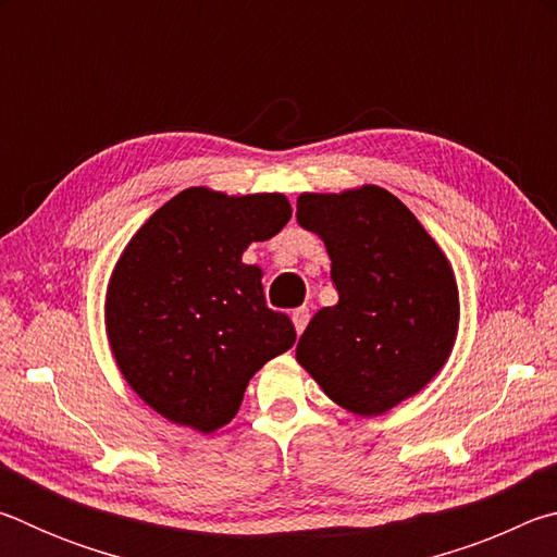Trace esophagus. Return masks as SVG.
<instances>
[{
    "mask_svg": "<svg viewBox=\"0 0 557 557\" xmlns=\"http://www.w3.org/2000/svg\"><path fill=\"white\" fill-rule=\"evenodd\" d=\"M309 309L307 307H297L295 312H292V324H295V329H297V334H301L307 329V324H309Z\"/></svg>",
    "mask_w": 557,
    "mask_h": 557,
    "instance_id": "esophagus-1",
    "label": "esophagus"
}]
</instances>
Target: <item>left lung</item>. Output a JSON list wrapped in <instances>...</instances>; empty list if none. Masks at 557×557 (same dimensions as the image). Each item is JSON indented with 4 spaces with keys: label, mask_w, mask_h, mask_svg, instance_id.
<instances>
[{
    "label": "left lung",
    "mask_w": 557,
    "mask_h": 557,
    "mask_svg": "<svg viewBox=\"0 0 557 557\" xmlns=\"http://www.w3.org/2000/svg\"><path fill=\"white\" fill-rule=\"evenodd\" d=\"M297 223L324 240L338 305L299 336L297 361L356 414L418 393L455 344L457 282L408 206L381 186L301 194Z\"/></svg>",
    "instance_id": "1"
}]
</instances>
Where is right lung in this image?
<instances>
[{
  "mask_svg": "<svg viewBox=\"0 0 557 557\" xmlns=\"http://www.w3.org/2000/svg\"><path fill=\"white\" fill-rule=\"evenodd\" d=\"M292 215L282 194L186 188L122 252L108 287V336L125 381L178 425L213 432L240 408L258 369L297 332L272 312L243 250Z\"/></svg>",
  "mask_w": 557,
  "mask_h": 557,
  "instance_id": "add662e5",
  "label": "right lung"
}]
</instances>
